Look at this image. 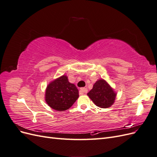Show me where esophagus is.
Segmentation results:
<instances>
[{
  "instance_id": "34e87169",
  "label": "esophagus",
  "mask_w": 157,
  "mask_h": 157,
  "mask_svg": "<svg viewBox=\"0 0 157 157\" xmlns=\"http://www.w3.org/2000/svg\"><path fill=\"white\" fill-rule=\"evenodd\" d=\"M88 92V90L86 88H81L80 89V91H79V94H83L85 93H87Z\"/></svg>"
}]
</instances>
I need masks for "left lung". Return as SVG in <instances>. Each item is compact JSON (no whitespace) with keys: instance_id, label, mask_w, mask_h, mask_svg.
<instances>
[{"instance_id":"left-lung-1","label":"left lung","mask_w":157,"mask_h":157,"mask_svg":"<svg viewBox=\"0 0 157 157\" xmlns=\"http://www.w3.org/2000/svg\"><path fill=\"white\" fill-rule=\"evenodd\" d=\"M87 95L98 107L108 108L115 102L117 94L105 80L99 79Z\"/></svg>"}]
</instances>
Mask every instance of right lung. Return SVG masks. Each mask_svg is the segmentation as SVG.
Masks as SVG:
<instances>
[{
	"label": "right lung",
	"instance_id": "1",
	"mask_svg": "<svg viewBox=\"0 0 157 157\" xmlns=\"http://www.w3.org/2000/svg\"><path fill=\"white\" fill-rule=\"evenodd\" d=\"M78 96L77 88L69 82L67 76L63 75L47 86L45 100L52 109L63 111L72 106Z\"/></svg>",
	"mask_w": 157,
	"mask_h": 157
}]
</instances>
